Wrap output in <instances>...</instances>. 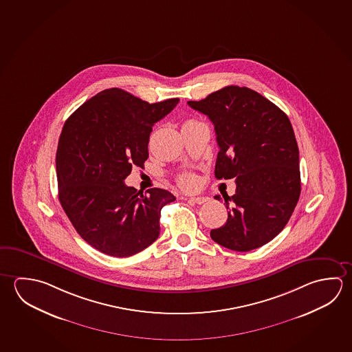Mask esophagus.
Listing matches in <instances>:
<instances>
[{
	"instance_id": "1",
	"label": "esophagus",
	"mask_w": 352,
	"mask_h": 352,
	"mask_svg": "<svg viewBox=\"0 0 352 352\" xmlns=\"http://www.w3.org/2000/svg\"><path fill=\"white\" fill-rule=\"evenodd\" d=\"M189 201L192 204H197V205H201V204H206L209 201V197H189Z\"/></svg>"
}]
</instances>
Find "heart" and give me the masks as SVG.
Listing matches in <instances>:
<instances>
[{"label": "heart", "mask_w": 352, "mask_h": 352, "mask_svg": "<svg viewBox=\"0 0 352 352\" xmlns=\"http://www.w3.org/2000/svg\"><path fill=\"white\" fill-rule=\"evenodd\" d=\"M191 122H194V121H188L185 124H191ZM179 184L182 185L185 189H191V188H194L195 184H197V179H195L194 175H191V174H184V175H182L179 178Z\"/></svg>", "instance_id": "1"}]
</instances>
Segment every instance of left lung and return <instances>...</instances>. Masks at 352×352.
Listing matches in <instances>:
<instances>
[{"label": "left lung", "mask_w": 352, "mask_h": 352, "mask_svg": "<svg viewBox=\"0 0 352 352\" xmlns=\"http://www.w3.org/2000/svg\"><path fill=\"white\" fill-rule=\"evenodd\" d=\"M188 105L215 127L216 178L236 179L234 195L223 197L228 221L211 230V239L239 252L263 246L289 221L300 195L299 149L289 118L261 94L234 85Z\"/></svg>", "instance_id": "8db88e82"}]
</instances>
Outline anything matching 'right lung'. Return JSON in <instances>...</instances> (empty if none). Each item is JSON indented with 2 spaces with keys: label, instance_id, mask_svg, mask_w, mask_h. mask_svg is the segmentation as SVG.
I'll list each match as a JSON object with an SVG mask.
<instances>
[{
  "label": "right lung",
  "instance_id": "add662e5",
  "mask_svg": "<svg viewBox=\"0 0 352 352\" xmlns=\"http://www.w3.org/2000/svg\"><path fill=\"white\" fill-rule=\"evenodd\" d=\"M178 102L148 104L112 87L65 121L56 157L59 201L76 232L100 252L129 257L158 239L162 208L175 197L160 188L143 195L124 179L132 167L143 168L153 126Z\"/></svg>",
  "mask_w": 352,
  "mask_h": 352
}]
</instances>
